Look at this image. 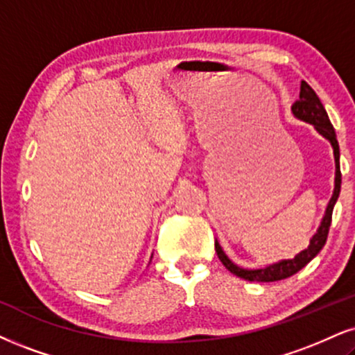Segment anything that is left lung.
Instances as JSON below:
<instances>
[{
    "instance_id": "1",
    "label": "left lung",
    "mask_w": 355,
    "mask_h": 355,
    "mask_svg": "<svg viewBox=\"0 0 355 355\" xmlns=\"http://www.w3.org/2000/svg\"><path fill=\"white\" fill-rule=\"evenodd\" d=\"M293 115H295L298 120L306 121V123L313 125L314 130L321 135L322 138H326L327 141L331 143L332 151H334V163H336V178H334V191H332V198L327 202L324 217H322L321 225L318 227L316 234L313 235L311 240H309L308 248H304L303 252H300L295 258H288V260H279L277 263H271L265 268H242L237 263L230 260L229 257L225 255V252L222 250L220 243L216 240V252L218 260L222 261V265L225 266L230 273L237 275L239 278L248 279V282H278V279H284L291 275L298 273L301 268H304L309 261L313 260L314 257L318 255L319 252L324 247L327 234H329V227L332 220V211H334V205L338 202L339 192H340V164H339V143L338 138H336V131L332 128V123L327 116V113L322 107L321 100L316 95L311 87H309L306 82H301V90H300V100H296L291 107Z\"/></svg>"
}]
</instances>
